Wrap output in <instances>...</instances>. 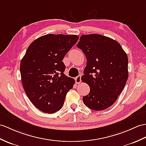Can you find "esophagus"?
<instances>
[{"instance_id":"1","label":"esophagus","mask_w":146,"mask_h":146,"mask_svg":"<svg viewBox=\"0 0 146 146\" xmlns=\"http://www.w3.org/2000/svg\"><path fill=\"white\" fill-rule=\"evenodd\" d=\"M81 75L78 76L77 77L75 78V81H76V84H80V83H81Z\"/></svg>"}]
</instances>
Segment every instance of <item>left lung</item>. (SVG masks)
<instances>
[{"label":"left lung","instance_id":"obj_1","mask_svg":"<svg viewBox=\"0 0 146 146\" xmlns=\"http://www.w3.org/2000/svg\"><path fill=\"white\" fill-rule=\"evenodd\" d=\"M77 47L86 58L81 80L88 84L89 94L83 97L84 104L94 111L113 105L128 78V58L120 44L100 34L81 35Z\"/></svg>","mask_w":146,"mask_h":146}]
</instances>
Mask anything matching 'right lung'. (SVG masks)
I'll return each instance as SVG.
<instances>
[{
	"label": "right lung",
	"instance_id": "obj_1",
	"mask_svg": "<svg viewBox=\"0 0 146 146\" xmlns=\"http://www.w3.org/2000/svg\"><path fill=\"white\" fill-rule=\"evenodd\" d=\"M79 36L48 34L39 37L28 47L20 66L23 89L39 110L54 113L63 106L74 80L66 76L62 62Z\"/></svg>",
	"mask_w": 146,
	"mask_h": 146
}]
</instances>
